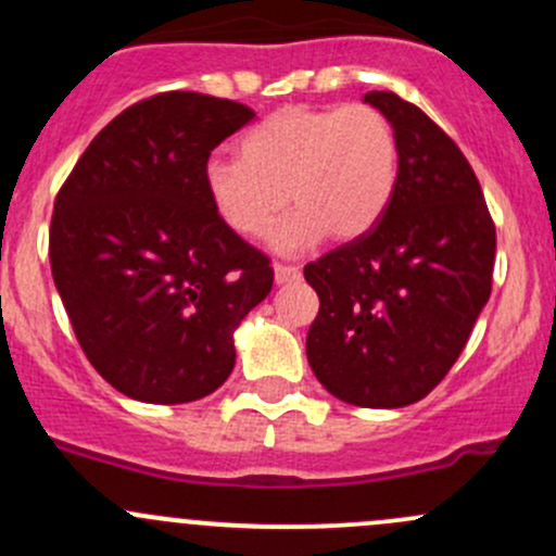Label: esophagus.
Instances as JSON below:
<instances>
[{"mask_svg": "<svg viewBox=\"0 0 556 556\" xmlns=\"http://www.w3.org/2000/svg\"><path fill=\"white\" fill-rule=\"evenodd\" d=\"M274 279H277V285L295 282V279H301V268L285 266V263H274Z\"/></svg>", "mask_w": 556, "mask_h": 556, "instance_id": "esophagus-1", "label": "esophagus"}]
</instances>
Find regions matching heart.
Masks as SVG:
<instances>
[{
	"instance_id": "obj_1",
	"label": "heart",
	"mask_w": 556,
	"mask_h": 556,
	"mask_svg": "<svg viewBox=\"0 0 556 556\" xmlns=\"http://www.w3.org/2000/svg\"><path fill=\"white\" fill-rule=\"evenodd\" d=\"M397 139L371 104L274 110L239 142V161L212 155L201 172L217 220L242 239L271 228L285 204L295 210L271 233L282 252L317 244L325 233L352 242L390 206Z\"/></svg>"
}]
</instances>
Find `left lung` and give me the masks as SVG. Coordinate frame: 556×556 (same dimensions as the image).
I'll use <instances>...</instances> for the list:
<instances>
[{"label": "left lung", "instance_id": "1", "mask_svg": "<svg viewBox=\"0 0 556 556\" xmlns=\"http://www.w3.org/2000/svg\"><path fill=\"white\" fill-rule=\"evenodd\" d=\"M397 139L395 193L363 237L306 263L314 377L352 406L417 403L450 374L490 301L495 223L463 150L417 104L363 97Z\"/></svg>", "mask_w": 556, "mask_h": 556}]
</instances>
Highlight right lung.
Masks as SVG:
<instances>
[{"instance_id": "add662e5", "label": "right lung", "mask_w": 556, "mask_h": 556, "mask_svg": "<svg viewBox=\"0 0 556 556\" xmlns=\"http://www.w3.org/2000/svg\"><path fill=\"white\" fill-rule=\"evenodd\" d=\"M252 117L231 99L155 93L106 123L55 195V290L91 366L134 401L215 392L233 328L271 293V261L217 220L201 182Z\"/></svg>"}]
</instances>
